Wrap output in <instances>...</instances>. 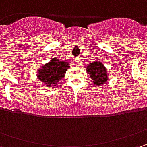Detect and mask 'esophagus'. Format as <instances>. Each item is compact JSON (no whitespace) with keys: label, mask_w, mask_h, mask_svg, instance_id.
<instances>
[{"label":"esophagus","mask_w":147,"mask_h":147,"mask_svg":"<svg viewBox=\"0 0 147 147\" xmlns=\"http://www.w3.org/2000/svg\"><path fill=\"white\" fill-rule=\"evenodd\" d=\"M80 63H81V59H80V58H77V59H75V65H76L77 66H78V65H80Z\"/></svg>","instance_id":"esophagus-1"}]
</instances>
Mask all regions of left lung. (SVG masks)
Here are the masks:
<instances>
[{
	"mask_svg": "<svg viewBox=\"0 0 147 147\" xmlns=\"http://www.w3.org/2000/svg\"><path fill=\"white\" fill-rule=\"evenodd\" d=\"M86 70L87 74L93 80V83L96 86H101L108 80L109 76L106 68L99 60H95L92 63H90L87 66Z\"/></svg>",
	"mask_w": 147,
	"mask_h": 147,
	"instance_id": "obj_1",
	"label": "left lung"
}]
</instances>
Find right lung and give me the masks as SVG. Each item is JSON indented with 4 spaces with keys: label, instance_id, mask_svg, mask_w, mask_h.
Segmentation results:
<instances>
[{
    "label": "right lung",
    "instance_id": "obj_1",
    "mask_svg": "<svg viewBox=\"0 0 147 147\" xmlns=\"http://www.w3.org/2000/svg\"><path fill=\"white\" fill-rule=\"evenodd\" d=\"M69 64L65 61H60L59 59L55 57L44 65L37 70V78L44 83L47 88L57 86V83L64 78L66 71L69 68Z\"/></svg>",
    "mask_w": 147,
    "mask_h": 147
}]
</instances>
